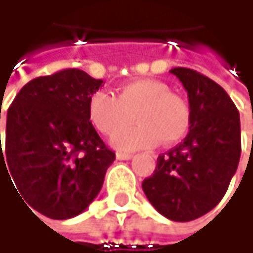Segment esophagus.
I'll use <instances>...</instances> for the list:
<instances>
[{
	"label": "esophagus",
	"instance_id": "1",
	"mask_svg": "<svg viewBox=\"0 0 253 253\" xmlns=\"http://www.w3.org/2000/svg\"><path fill=\"white\" fill-rule=\"evenodd\" d=\"M117 158L118 160H131L132 158V154L129 153H117Z\"/></svg>",
	"mask_w": 253,
	"mask_h": 253
}]
</instances>
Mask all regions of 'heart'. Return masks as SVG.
Wrapping results in <instances>:
<instances>
[{
	"mask_svg": "<svg viewBox=\"0 0 253 253\" xmlns=\"http://www.w3.org/2000/svg\"><path fill=\"white\" fill-rule=\"evenodd\" d=\"M132 115L135 125L112 138L119 150L151 148L160 141L166 145L178 142L187 134L191 122L189 102L171 92L166 82L138 79L115 92V98L96 90L87 100V118L103 135L124 128Z\"/></svg>",
	"mask_w": 253,
	"mask_h": 253,
	"instance_id": "1",
	"label": "heart"
}]
</instances>
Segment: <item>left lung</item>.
<instances>
[{
    "label": "left lung",
    "mask_w": 253,
    "mask_h": 253,
    "mask_svg": "<svg viewBox=\"0 0 253 253\" xmlns=\"http://www.w3.org/2000/svg\"><path fill=\"white\" fill-rule=\"evenodd\" d=\"M189 96L191 122L184 141L157 158L142 190L158 213L190 222L225 196L241 158V119L226 90L202 73L174 67Z\"/></svg>",
    "instance_id": "1"
}]
</instances>
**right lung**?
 Returning a JSON list of instances; mask_svg holds the SVG:
<instances>
[{
  "mask_svg": "<svg viewBox=\"0 0 253 253\" xmlns=\"http://www.w3.org/2000/svg\"><path fill=\"white\" fill-rule=\"evenodd\" d=\"M100 86L86 72L66 69L28 82L8 108L0 174L9 171L23 202L50 219L86 210L115 160L87 118V100Z\"/></svg>",
  "mask_w": 253,
  "mask_h": 253,
  "instance_id": "1",
  "label": "right lung"
}]
</instances>
